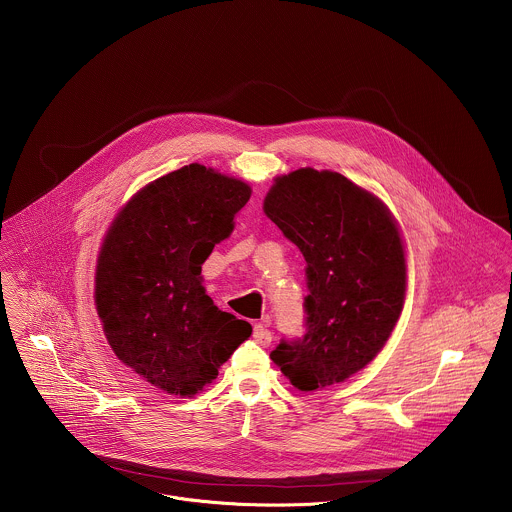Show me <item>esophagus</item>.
<instances>
[{"instance_id":"1","label":"esophagus","mask_w":512,"mask_h":512,"mask_svg":"<svg viewBox=\"0 0 512 512\" xmlns=\"http://www.w3.org/2000/svg\"><path fill=\"white\" fill-rule=\"evenodd\" d=\"M254 339H256L258 345L268 347L272 343V333H270V329L266 325L258 323V325H254Z\"/></svg>"}]
</instances>
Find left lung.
I'll return each instance as SVG.
<instances>
[{
    "label": "left lung",
    "instance_id": "8db88e82",
    "mask_svg": "<svg viewBox=\"0 0 512 512\" xmlns=\"http://www.w3.org/2000/svg\"><path fill=\"white\" fill-rule=\"evenodd\" d=\"M266 217L307 268L305 335L270 359L301 392L365 368L390 339L406 299V250L388 207L337 171L303 167L276 177Z\"/></svg>",
    "mask_w": 512,
    "mask_h": 512
}]
</instances>
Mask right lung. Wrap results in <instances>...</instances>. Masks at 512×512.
<instances>
[{"instance_id": "obj_1", "label": "right lung", "mask_w": 512, "mask_h": 512, "mask_svg": "<svg viewBox=\"0 0 512 512\" xmlns=\"http://www.w3.org/2000/svg\"><path fill=\"white\" fill-rule=\"evenodd\" d=\"M250 195L248 183L191 163L140 189L102 240L94 303L104 335L167 394L201 392L252 335L248 321L213 303L201 276Z\"/></svg>"}]
</instances>
